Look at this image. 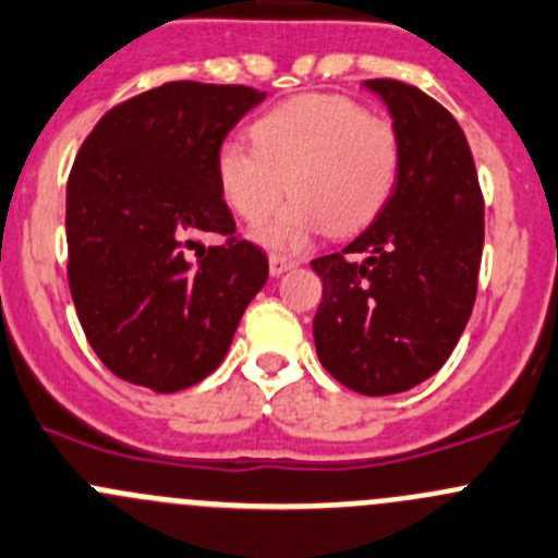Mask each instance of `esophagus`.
<instances>
[{"label": "esophagus", "instance_id": "1", "mask_svg": "<svg viewBox=\"0 0 558 558\" xmlns=\"http://www.w3.org/2000/svg\"><path fill=\"white\" fill-rule=\"evenodd\" d=\"M296 258L294 256H286V253H269V272L275 275V278H278V275H283V272H289L291 267H296Z\"/></svg>", "mask_w": 558, "mask_h": 558}]
</instances>
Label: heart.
<instances>
[{
    "label": "heart",
    "mask_w": 558,
    "mask_h": 558,
    "mask_svg": "<svg viewBox=\"0 0 558 558\" xmlns=\"http://www.w3.org/2000/svg\"><path fill=\"white\" fill-rule=\"evenodd\" d=\"M253 149L226 142L215 158L220 193L269 247L300 245L322 229L345 234L371 223L392 193L400 138L389 119L343 95H302L251 124Z\"/></svg>",
    "instance_id": "b5f03b06"
}]
</instances>
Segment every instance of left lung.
I'll use <instances>...</instances> for the list:
<instances>
[{"mask_svg":"<svg viewBox=\"0 0 558 558\" xmlns=\"http://www.w3.org/2000/svg\"><path fill=\"white\" fill-rule=\"evenodd\" d=\"M400 138L392 193L340 253L313 258L324 294L313 318L322 365L362 395H395L434 376L477 296L485 204L461 124L395 78L365 81Z\"/></svg>","mask_w":558,"mask_h":558,"instance_id":"left-lung-1","label":"left lung"}]
</instances>
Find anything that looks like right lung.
Returning a JSON list of instances; mask_svg holds the SVG:
<instances>
[{"instance_id":"obj_1","label":"right lung","mask_w":558,"mask_h":558,"mask_svg":"<svg viewBox=\"0 0 558 558\" xmlns=\"http://www.w3.org/2000/svg\"><path fill=\"white\" fill-rule=\"evenodd\" d=\"M262 100L251 86L169 81L113 106L81 144L68 180V283L113 376L155 392L198 384L267 283V253L236 240L215 174L229 130ZM207 230L225 245L199 248Z\"/></svg>"}]
</instances>
